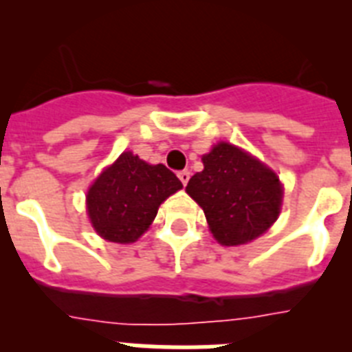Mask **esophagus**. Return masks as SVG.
I'll return each mask as SVG.
<instances>
[{
	"mask_svg": "<svg viewBox=\"0 0 352 352\" xmlns=\"http://www.w3.org/2000/svg\"><path fill=\"white\" fill-rule=\"evenodd\" d=\"M178 178L182 179V183L183 185H186V183H188V179H190V170H179L178 173Z\"/></svg>",
	"mask_w": 352,
	"mask_h": 352,
	"instance_id": "esophagus-1",
	"label": "esophagus"
}]
</instances>
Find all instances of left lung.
I'll return each instance as SVG.
<instances>
[{
    "instance_id": "1",
    "label": "left lung",
    "mask_w": 352,
    "mask_h": 352,
    "mask_svg": "<svg viewBox=\"0 0 352 352\" xmlns=\"http://www.w3.org/2000/svg\"><path fill=\"white\" fill-rule=\"evenodd\" d=\"M203 164L186 194L204 210L214 238L232 247L268 231L280 213L282 185L276 174L227 142L204 155Z\"/></svg>"
}]
</instances>
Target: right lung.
<instances>
[{"mask_svg": "<svg viewBox=\"0 0 352 352\" xmlns=\"http://www.w3.org/2000/svg\"><path fill=\"white\" fill-rule=\"evenodd\" d=\"M182 186L166 166H149L126 151L89 188V219L107 241L132 243L153 222L158 206Z\"/></svg>", "mask_w": 352, "mask_h": 352, "instance_id": "right-lung-1", "label": "right lung"}]
</instances>
